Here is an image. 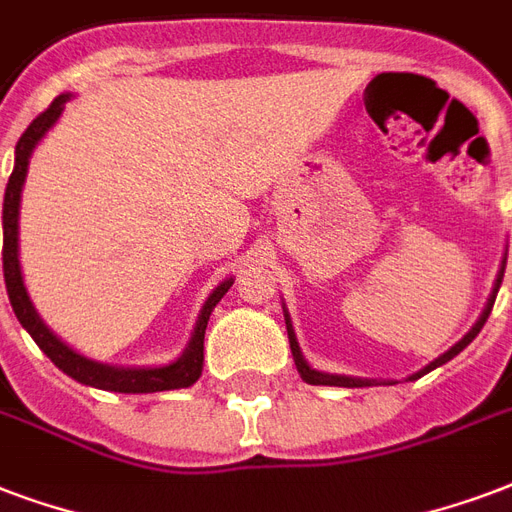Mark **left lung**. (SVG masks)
Masks as SVG:
<instances>
[{"label": "left lung", "instance_id": "left-lung-1", "mask_svg": "<svg viewBox=\"0 0 512 512\" xmlns=\"http://www.w3.org/2000/svg\"><path fill=\"white\" fill-rule=\"evenodd\" d=\"M502 278H505V261H502V270H499L497 283H494V291H491L489 305H486V310H483V313H480L478 324L472 326L470 332L464 334V337H461L459 343L453 345L451 351H445L443 356H437V359H434L432 364H426L424 370L413 372V375H410V378H407V380H418V378H421V375H426V372H432V370H437V367H443L445 361H451L453 356H459V353L464 351V348H467V345H470L472 340H475V337H478V332H480V329H483V324H486V318H489L491 307H494V299H497V291H499V286H502ZM283 315H286L288 343H291V353H294V364H297L299 375H302V380H305V383H310V386H343V388L380 386L378 380H372V378H351V375H329V372H318V370H313V367H310V364H307V361H305V356H302V351H299L297 334H294V326H291V315H288V310H283ZM383 383H386V386H391V383H388V380H383Z\"/></svg>", "mask_w": 512, "mask_h": 512}]
</instances>
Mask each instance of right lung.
<instances>
[{
	"mask_svg": "<svg viewBox=\"0 0 512 512\" xmlns=\"http://www.w3.org/2000/svg\"><path fill=\"white\" fill-rule=\"evenodd\" d=\"M72 94H61L51 102V107L34 118L29 129L21 134V140L15 145V167L13 175L7 180L5 188V207H2V232H5V248H2V267H5V286L10 305H13L15 318L21 321L26 332L32 334V340L42 348V353L67 372L69 378L86 386L105 388V391H118V394H153V391H172V388H188L194 386L202 375V361H205V329L210 321L213 307L221 302L226 291L232 288L234 280H224L207 297L199 321L194 326V334L188 340V348L183 351L180 359L164 367H113V364H102V361L86 359L78 351H72L67 343H61L59 337L42 324L40 313L34 310L32 299L26 294L21 275V261H18V213H21V191L23 180H26V169L32 159L37 142L45 137V132L59 121L61 110L69 102Z\"/></svg>",
	"mask_w": 512,
	"mask_h": 512,
	"instance_id": "1",
	"label": "right lung"
}]
</instances>
